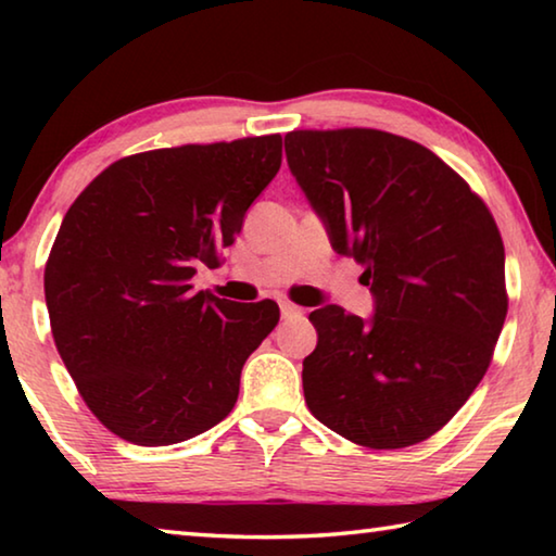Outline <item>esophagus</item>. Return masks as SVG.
Wrapping results in <instances>:
<instances>
[{
    "label": "esophagus",
    "mask_w": 556,
    "mask_h": 556,
    "mask_svg": "<svg viewBox=\"0 0 556 556\" xmlns=\"http://www.w3.org/2000/svg\"><path fill=\"white\" fill-rule=\"evenodd\" d=\"M304 316V308L294 304H281V318H299Z\"/></svg>",
    "instance_id": "1"
}]
</instances>
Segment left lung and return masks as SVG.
<instances>
[{
    "instance_id": "8db88e82",
    "label": "left lung",
    "mask_w": 556,
    "mask_h": 556,
    "mask_svg": "<svg viewBox=\"0 0 556 556\" xmlns=\"http://www.w3.org/2000/svg\"><path fill=\"white\" fill-rule=\"evenodd\" d=\"M285 147L333 250L365 267L375 296L370 321L336 304L308 314V409L353 444H419L491 365L507 314L501 230L481 195L412 139L294 129Z\"/></svg>"
}]
</instances>
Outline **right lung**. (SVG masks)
<instances>
[{"label":"right lung","instance_id":"add662e5","mask_svg":"<svg viewBox=\"0 0 556 556\" xmlns=\"http://www.w3.org/2000/svg\"><path fill=\"white\" fill-rule=\"evenodd\" d=\"M279 166V135L152 149L110 164L65 213L43 271L51 333L112 434L168 446L235 407L279 306L235 304L191 279L220 267Z\"/></svg>","mask_w":556,"mask_h":556}]
</instances>
